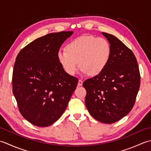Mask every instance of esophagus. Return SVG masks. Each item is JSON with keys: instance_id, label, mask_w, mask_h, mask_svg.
<instances>
[{"instance_id": "esophagus-1", "label": "esophagus", "mask_w": 151, "mask_h": 151, "mask_svg": "<svg viewBox=\"0 0 151 151\" xmlns=\"http://www.w3.org/2000/svg\"><path fill=\"white\" fill-rule=\"evenodd\" d=\"M82 84H83V81H81V80H79L78 82V86H82Z\"/></svg>"}]
</instances>
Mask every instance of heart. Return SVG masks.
Returning <instances> with one entry per match:
<instances>
[{
    "mask_svg": "<svg viewBox=\"0 0 151 151\" xmlns=\"http://www.w3.org/2000/svg\"><path fill=\"white\" fill-rule=\"evenodd\" d=\"M110 56L111 47L106 40L86 35L70 41L66 50L57 53L60 64L70 76L75 75L79 64L83 74L98 75L107 66Z\"/></svg>",
    "mask_w": 151,
    "mask_h": 151,
    "instance_id": "1",
    "label": "heart"
}]
</instances>
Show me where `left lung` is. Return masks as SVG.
<instances>
[{
  "mask_svg": "<svg viewBox=\"0 0 151 151\" xmlns=\"http://www.w3.org/2000/svg\"><path fill=\"white\" fill-rule=\"evenodd\" d=\"M111 47V56L101 74L83 83L89 114L103 123H115L129 113L140 86L139 67L132 51L113 35L102 32Z\"/></svg>",
  "mask_w": 151,
  "mask_h": 151,
  "instance_id": "left-lung-1",
  "label": "left lung"
}]
</instances>
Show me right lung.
<instances>
[{
  "instance_id": "1",
  "label": "right lung",
  "mask_w": 151,
  "mask_h": 151,
  "mask_svg": "<svg viewBox=\"0 0 151 151\" xmlns=\"http://www.w3.org/2000/svg\"><path fill=\"white\" fill-rule=\"evenodd\" d=\"M73 32L51 33L35 40L16 58L13 70V93L19 110L30 123L50 126L65 111L78 84L67 74L57 53Z\"/></svg>"
}]
</instances>
